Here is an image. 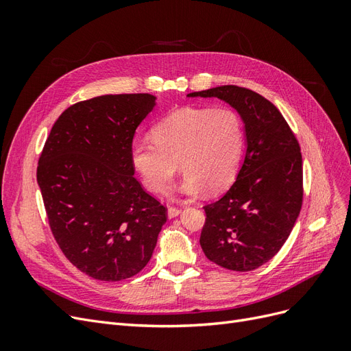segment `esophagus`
<instances>
[{"label":"esophagus","mask_w":351,"mask_h":351,"mask_svg":"<svg viewBox=\"0 0 351 351\" xmlns=\"http://www.w3.org/2000/svg\"><path fill=\"white\" fill-rule=\"evenodd\" d=\"M180 214H182V209H180V208H176V206L168 208V218H176Z\"/></svg>","instance_id":"esophagus-1"}]
</instances>
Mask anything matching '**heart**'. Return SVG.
Here are the masks:
<instances>
[{"label":"heart","instance_id":"1","mask_svg":"<svg viewBox=\"0 0 351 351\" xmlns=\"http://www.w3.org/2000/svg\"><path fill=\"white\" fill-rule=\"evenodd\" d=\"M152 136L132 141L130 161L143 186L167 193L177 173H184L180 192L215 195L234 182L244 147L240 117L228 108L183 107L158 121Z\"/></svg>","mask_w":351,"mask_h":351}]
</instances>
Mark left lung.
Segmentation results:
<instances>
[{"label":"left lung","instance_id":"1","mask_svg":"<svg viewBox=\"0 0 351 351\" xmlns=\"http://www.w3.org/2000/svg\"><path fill=\"white\" fill-rule=\"evenodd\" d=\"M187 97L224 101L244 123V161L228 192L204 206L206 221L200 246L205 256L222 268L253 271L278 253L300 214L299 142L278 108L250 89L226 84Z\"/></svg>","mask_w":351,"mask_h":351}]
</instances>
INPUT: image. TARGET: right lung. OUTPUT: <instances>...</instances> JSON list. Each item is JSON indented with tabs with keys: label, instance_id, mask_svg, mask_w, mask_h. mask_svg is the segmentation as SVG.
Instances as JSON below:
<instances>
[{
	"label": "right lung",
	"instance_id": "right-lung-1",
	"mask_svg": "<svg viewBox=\"0 0 351 351\" xmlns=\"http://www.w3.org/2000/svg\"><path fill=\"white\" fill-rule=\"evenodd\" d=\"M156 104L149 93L102 95L62 112L36 178L49 227L66 258L101 281H121L149 262L167 209L134 178L133 136Z\"/></svg>",
	"mask_w": 351,
	"mask_h": 351
}]
</instances>
